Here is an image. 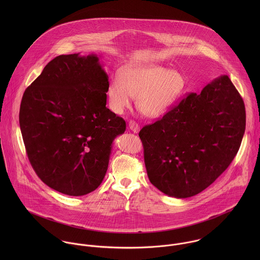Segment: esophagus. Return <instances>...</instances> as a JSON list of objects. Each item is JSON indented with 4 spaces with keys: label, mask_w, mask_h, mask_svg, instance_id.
Returning <instances> with one entry per match:
<instances>
[{
    "label": "esophagus",
    "mask_w": 260,
    "mask_h": 260,
    "mask_svg": "<svg viewBox=\"0 0 260 260\" xmlns=\"http://www.w3.org/2000/svg\"><path fill=\"white\" fill-rule=\"evenodd\" d=\"M129 128L131 131H133L134 133H138L140 130V126L135 122V121H130L129 122Z\"/></svg>",
    "instance_id": "esophagus-1"
}]
</instances>
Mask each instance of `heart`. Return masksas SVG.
Listing matches in <instances>:
<instances>
[{
  "label": "heart",
  "mask_w": 260,
  "mask_h": 260,
  "mask_svg": "<svg viewBox=\"0 0 260 260\" xmlns=\"http://www.w3.org/2000/svg\"><path fill=\"white\" fill-rule=\"evenodd\" d=\"M185 77L180 71L160 65H142L124 70L122 79L116 75L107 89L112 111L122 113L136 98V107L147 117H159L169 110L182 94Z\"/></svg>",
  "instance_id": "obj_1"
}]
</instances>
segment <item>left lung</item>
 <instances>
[{
    "mask_svg": "<svg viewBox=\"0 0 260 260\" xmlns=\"http://www.w3.org/2000/svg\"><path fill=\"white\" fill-rule=\"evenodd\" d=\"M245 107L227 75L190 93L139 136L150 182L175 198L194 196L230 165L245 131Z\"/></svg>",
    "mask_w": 260,
    "mask_h": 260,
    "instance_id": "8db88e82",
    "label": "left lung"
}]
</instances>
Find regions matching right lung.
Listing matches in <instances>:
<instances>
[{
	"label": "right lung",
	"mask_w": 260,
	"mask_h": 260,
	"mask_svg": "<svg viewBox=\"0 0 260 260\" xmlns=\"http://www.w3.org/2000/svg\"><path fill=\"white\" fill-rule=\"evenodd\" d=\"M109 77L95 54L60 55L26 89L20 128L28 158L52 189L82 196L100 185L126 123L106 107Z\"/></svg>",
	"instance_id": "obj_1"
}]
</instances>
